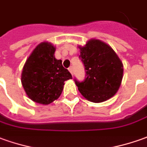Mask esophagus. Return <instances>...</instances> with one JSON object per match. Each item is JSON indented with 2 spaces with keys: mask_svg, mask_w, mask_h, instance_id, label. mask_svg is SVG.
Masks as SVG:
<instances>
[{
  "mask_svg": "<svg viewBox=\"0 0 147 147\" xmlns=\"http://www.w3.org/2000/svg\"><path fill=\"white\" fill-rule=\"evenodd\" d=\"M69 71L70 72L72 75H74V69H73V67H69Z\"/></svg>",
  "mask_w": 147,
  "mask_h": 147,
  "instance_id": "esophagus-1",
  "label": "esophagus"
}]
</instances>
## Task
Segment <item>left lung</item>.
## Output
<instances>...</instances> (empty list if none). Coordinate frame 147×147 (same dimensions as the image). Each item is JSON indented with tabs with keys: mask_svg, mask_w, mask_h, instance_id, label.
Returning a JSON list of instances; mask_svg holds the SVG:
<instances>
[{
	"mask_svg": "<svg viewBox=\"0 0 147 147\" xmlns=\"http://www.w3.org/2000/svg\"><path fill=\"white\" fill-rule=\"evenodd\" d=\"M80 49L79 58L86 69L83 82L74 79L82 95L92 102L112 98L121 86L123 65L116 53L105 42L91 39Z\"/></svg>",
	"mask_w": 147,
	"mask_h": 147,
	"instance_id": "left-lung-1",
	"label": "left lung"
}]
</instances>
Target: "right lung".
Listing matches in <instances>:
<instances>
[{
    "label": "right lung",
    "instance_id": "add662e5",
    "mask_svg": "<svg viewBox=\"0 0 147 147\" xmlns=\"http://www.w3.org/2000/svg\"><path fill=\"white\" fill-rule=\"evenodd\" d=\"M55 49L51 43L41 42L33 49L23 67V88L29 98L39 104L48 105L58 98L64 82L72 78L61 60L55 58Z\"/></svg>",
    "mask_w": 147,
    "mask_h": 147
}]
</instances>
